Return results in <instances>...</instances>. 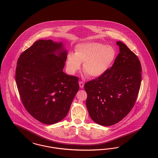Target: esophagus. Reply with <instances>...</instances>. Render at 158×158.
I'll return each mask as SVG.
<instances>
[{
    "instance_id": "obj_1",
    "label": "esophagus",
    "mask_w": 158,
    "mask_h": 158,
    "mask_svg": "<svg viewBox=\"0 0 158 158\" xmlns=\"http://www.w3.org/2000/svg\"><path fill=\"white\" fill-rule=\"evenodd\" d=\"M79 86L81 88H83L84 87V83L83 82H79Z\"/></svg>"
}]
</instances>
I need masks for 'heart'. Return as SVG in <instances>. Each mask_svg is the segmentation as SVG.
Here are the masks:
<instances>
[{"label": "heart", "instance_id": "heart-1", "mask_svg": "<svg viewBox=\"0 0 158 158\" xmlns=\"http://www.w3.org/2000/svg\"><path fill=\"white\" fill-rule=\"evenodd\" d=\"M115 55L114 49L109 45L95 42L79 44L75 47V54L67 55L66 65L71 73H75L84 63L83 71L87 75L98 77L107 71Z\"/></svg>", "mask_w": 158, "mask_h": 158}]
</instances>
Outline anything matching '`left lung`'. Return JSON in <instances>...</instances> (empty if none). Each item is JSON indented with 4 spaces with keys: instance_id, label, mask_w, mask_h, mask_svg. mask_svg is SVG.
Returning a JSON list of instances; mask_svg holds the SVG:
<instances>
[{
    "instance_id": "obj_1",
    "label": "left lung",
    "mask_w": 158,
    "mask_h": 158,
    "mask_svg": "<svg viewBox=\"0 0 158 158\" xmlns=\"http://www.w3.org/2000/svg\"><path fill=\"white\" fill-rule=\"evenodd\" d=\"M120 53L103 75L86 82V107L90 117L103 126L114 125L133 108L141 87L140 61L125 44L117 41Z\"/></svg>"
}]
</instances>
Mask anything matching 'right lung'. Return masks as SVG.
I'll return each instance as SVG.
<instances>
[{"label": "right lung", "mask_w": 158, "mask_h": 158, "mask_svg": "<svg viewBox=\"0 0 158 158\" xmlns=\"http://www.w3.org/2000/svg\"><path fill=\"white\" fill-rule=\"evenodd\" d=\"M66 55L61 43L40 40L23 52L17 62L15 77L23 105L45 124L65 117L79 89V78L63 72Z\"/></svg>", "instance_id": "right-lung-1"}]
</instances>
